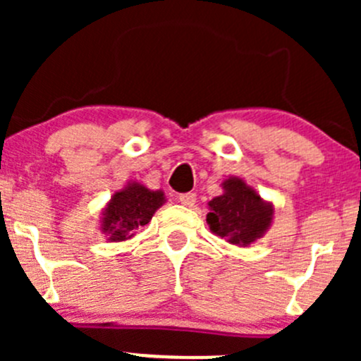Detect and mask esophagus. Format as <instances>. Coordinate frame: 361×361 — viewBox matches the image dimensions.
I'll return each mask as SVG.
<instances>
[{
    "label": "esophagus",
    "instance_id": "esophagus-1",
    "mask_svg": "<svg viewBox=\"0 0 361 361\" xmlns=\"http://www.w3.org/2000/svg\"><path fill=\"white\" fill-rule=\"evenodd\" d=\"M178 201L183 204V206L192 207L195 204V201H197V195H195L194 192H187V194H180V195H178Z\"/></svg>",
    "mask_w": 361,
    "mask_h": 361
}]
</instances>
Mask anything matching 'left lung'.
I'll use <instances>...</instances> for the list:
<instances>
[{
    "instance_id": "8db88e82",
    "label": "left lung",
    "mask_w": 361,
    "mask_h": 361,
    "mask_svg": "<svg viewBox=\"0 0 361 361\" xmlns=\"http://www.w3.org/2000/svg\"><path fill=\"white\" fill-rule=\"evenodd\" d=\"M221 188L224 194L207 202L206 221L211 232L243 248L264 238L274 218L272 202L264 201L253 187L238 176L227 178Z\"/></svg>"
}]
</instances>
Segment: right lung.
Here are the masks:
<instances>
[{
  "label": "right lung",
  "instance_id": "obj_1",
  "mask_svg": "<svg viewBox=\"0 0 361 361\" xmlns=\"http://www.w3.org/2000/svg\"><path fill=\"white\" fill-rule=\"evenodd\" d=\"M164 202L162 190H150L137 181H129L111 195L101 213V232L110 243L127 241L152 220Z\"/></svg>",
  "mask_w": 361,
  "mask_h": 361
}]
</instances>
